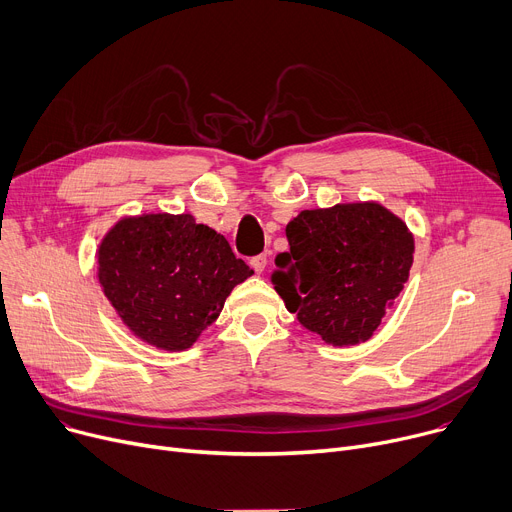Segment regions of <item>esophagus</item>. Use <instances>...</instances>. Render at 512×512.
<instances>
[{"mask_svg":"<svg viewBox=\"0 0 512 512\" xmlns=\"http://www.w3.org/2000/svg\"><path fill=\"white\" fill-rule=\"evenodd\" d=\"M266 262H268L266 254H258V256H254V258L250 260V264H252V268L256 270V273H262V270L266 268Z\"/></svg>","mask_w":512,"mask_h":512,"instance_id":"34e87169","label":"esophagus"}]
</instances>
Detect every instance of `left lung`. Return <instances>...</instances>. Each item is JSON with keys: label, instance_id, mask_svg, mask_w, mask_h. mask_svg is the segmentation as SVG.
I'll return each mask as SVG.
<instances>
[{"label": "left lung", "instance_id": "left-lung-1", "mask_svg": "<svg viewBox=\"0 0 512 512\" xmlns=\"http://www.w3.org/2000/svg\"><path fill=\"white\" fill-rule=\"evenodd\" d=\"M275 289L326 345L368 341L399 297L413 264V235L376 202L304 210L285 229Z\"/></svg>", "mask_w": 512, "mask_h": 512}]
</instances>
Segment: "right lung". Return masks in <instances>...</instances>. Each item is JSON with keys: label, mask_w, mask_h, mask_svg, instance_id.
Instances as JSON below:
<instances>
[{"label": "right lung", "mask_w": 512, "mask_h": 512, "mask_svg": "<svg viewBox=\"0 0 512 512\" xmlns=\"http://www.w3.org/2000/svg\"><path fill=\"white\" fill-rule=\"evenodd\" d=\"M252 273L221 233L192 215L122 219L99 248L111 306L136 337L165 351L188 349Z\"/></svg>", "instance_id": "add662e5"}]
</instances>
